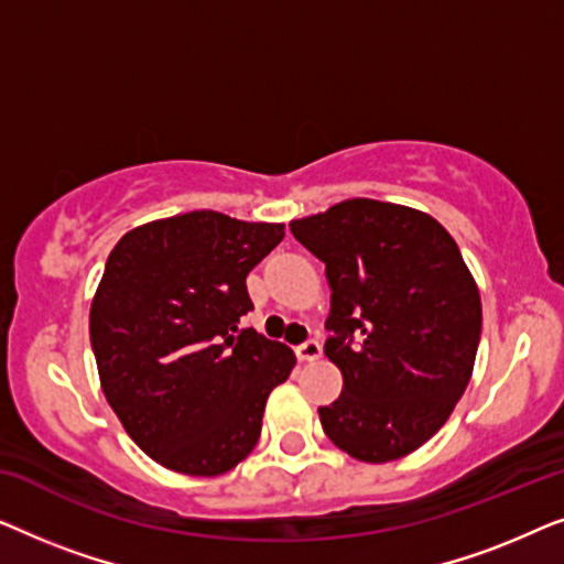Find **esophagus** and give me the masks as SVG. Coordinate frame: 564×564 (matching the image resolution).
<instances>
[{
	"instance_id": "34e87169",
	"label": "esophagus",
	"mask_w": 564,
	"mask_h": 564,
	"mask_svg": "<svg viewBox=\"0 0 564 564\" xmlns=\"http://www.w3.org/2000/svg\"><path fill=\"white\" fill-rule=\"evenodd\" d=\"M295 354H297V359H300V361H315V359H321L323 349H321V344L315 341V338H311V341L300 344L297 349H295Z\"/></svg>"
}]
</instances>
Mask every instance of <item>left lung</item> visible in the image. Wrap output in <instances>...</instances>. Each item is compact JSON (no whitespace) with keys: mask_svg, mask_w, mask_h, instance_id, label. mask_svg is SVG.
Wrapping results in <instances>:
<instances>
[{"mask_svg":"<svg viewBox=\"0 0 564 564\" xmlns=\"http://www.w3.org/2000/svg\"><path fill=\"white\" fill-rule=\"evenodd\" d=\"M290 230L330 288L326 357L344 388L318 408L323 431L369 465L408 457L449 421L480 344V290L457 241L429 213L369 197Z\"/></svg>","mask_w":564,"mask_h":564,"instance_id":"left-lung-1","label":"left lung"}]
</instances>
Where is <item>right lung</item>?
I'll return each mask as SVG.
<instances>
[{
    "label": "right lung",
    "mask_w": 564,
    "mask_h": 564,
    "mask_svg": "<svg viewBox=\"0 0 564 564\" xmlns=\"http://www.w3.org/2000/svg\"><path fill=\"white\" fill-rule=\"evenodd\" d=\"M284 223L192 210L115 243L89 311L99 384L128 436L161 467L218 477L249 457L290 346L241 330L246 276Z\"/></svg>",
    "instance_id": "obj_1"
}]
</instances>
